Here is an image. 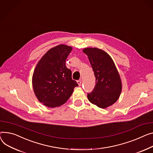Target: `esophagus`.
<instances>
[{"label": "esophagus", "mask_w": 153, "mask_h": 153, "mask_svg": "<svg viewBox=\"0 0 153 153\" xmlns=\"http://www.w3.org/2000/svg\"><path fill=\"white\" fill-rule=\"evenodd\" d=\"M77 83L78 84L79 86H80L81 85V84H82V82H81V80H79L77 81Z\"/></svg>", "instance_id": "esophagus-1"}]
</instances>
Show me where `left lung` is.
<instances>
[{
	"label": "left lung",
	"instance_id": "obj_1",
	"mask_svg": "<svg viewBox=\"0 0 153 153\" xmlns=\"http://www.w3.org/2000/svg\"><path fill=\"white\" fill-rule=\"evenodd\" d=\"M96 78V85L87 94L90 103L100 108H106L116 103L122 91L120 75L113 59L105 51L98 48H85Z\"/></svg>",
	"mask_w": 153,
	"mask_h": 153
}]
</instances>
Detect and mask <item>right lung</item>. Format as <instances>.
<instances>
[{
  "mask_svg": "<svg viewBox=\"0 0 153 153\" xmlns=\"http://www.w3.org/2000/svg\"><path fill=\"white\" fill-rule=\"evenodd\" d=\"M72 49L65 44L50 48L35 68L32 79L34 91L37 100L46 106L55 108L65 104L78 86L65 64Z\"/></svg>",
  "mask_w": 153,
  "mask_h": 153,
  "instance_id": "right-lung-1",
  "label": "right lung"
}]
</instances>
